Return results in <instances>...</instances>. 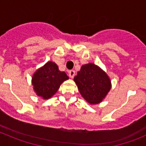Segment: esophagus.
Segmentation results:
<instances>
[{
  "mask_svg": "<svg viewBox=\"0 0 146 146\" xmlns=\"http://www.w3.org/2000/svg\"><path fill=\"white\" fill-rule=\"evenodd\" d=\"M69 75L71 78H73L75 75V71L74 70H70L69 71Z\"/></svg>",
  "mask_w": 146,
  "mask_h": 146,
  "instance_id": "obj_1",
  "label": "esophagus"
}]
</instances>
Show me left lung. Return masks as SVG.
Returning <instances> with one entry per match:
<instances>
[{
    "mask_svg": "<svg viewBox=\"0 0 146 146\" xmlns=\"http://www.w3.org/2000/svg\"><path fill=\"white\" fill-rule=\"evenodd\" d=\"M74 80L82 97L93 104L101 102L111 88L106 73L94 64L82 66Z\"/></svg>",
    "mask_w": 146,
    "mask_h": 146,
    "instance_id": "obj_1",
    "label": "left lung"
}]
</instances>
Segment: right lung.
Returning <instances> with one entry per match:
<instances>
[{
  "label": "right lung",
  "mask_w": 146,
  "mask_h": 146,
  "mask_svg": "<svg viewBox=\"0 0 146 146\" xmlns=\"http://www.w3.org/2000/svg\"><path fill=\"white\" fill-rule=\"evenodd\" d=\"M68 79L69 77L65 72H60L55 63L49 61L35 72L32 84L38 96L47 99L53 96L62 82Z\"/></svg>",
  "instance_id": "1"
}]
</instances>
